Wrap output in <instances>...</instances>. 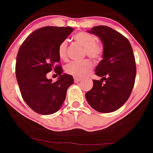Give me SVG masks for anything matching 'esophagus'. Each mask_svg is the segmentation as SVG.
Segmentation results:
<instances>
[{"label": "esophagus", "mask_w": 153, "mask_h": 153, "mask_svg": "<svg viewBox=\"0 0 153 153\" xmlns=\"http://www.w3.org/2000/svg\"><path fill=\"white\" fill-rule=\"evenodd\" d=\"M74 80H75V82H80V81H82V79L76 77V78H74Z\"/></svg>", "instance_id": "1"}]
</instances>
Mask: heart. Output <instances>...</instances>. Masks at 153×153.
Masks as SVG:
<instances>
[{
    "label": "heart",
    "instance_id": "heart-1",
    "mask_svg": "<svg viewBox=\"0 0 153 153\" xmlns=\"http://www.w3.org/2000/svg\"><path fill=\"white\" fill-rule=\"evenodd\" d=\"M73 39L79 45L84 48V55L89 56L95 60H100L104 55L103 44L97 40L95 35L87 32H80L73 36ZM58 56L61 60H68V41L63 40L58 47ZM93 64L89 59L82 61H73L65 65V71L67 74L76 77H84L93 69Z\"/></svg>",
    "mask_w": 153,
    "mask_h": 153
}]
</instances>
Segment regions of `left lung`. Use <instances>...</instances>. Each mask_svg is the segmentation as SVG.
<instances>
[{
  "instance_id": "1",
  "label": "left lung",
  "mask_w": 153,
  "mask_h": 153,
  "mask_svg": "<svg viewBox=\"0 0 153 153\" xmlns=\"http://www.w3.org/2000/svg\"><path fill=\"white\" fill-rule=\"evenodd\" d=\"M88 32L100 38L105 52L95 68V75L102 78L93 80V88L85 93V97L97 111L112 113L126 103L135 85L133 51L128 38L111 27L98 25Z\"/></svg>"
}]
</instances>
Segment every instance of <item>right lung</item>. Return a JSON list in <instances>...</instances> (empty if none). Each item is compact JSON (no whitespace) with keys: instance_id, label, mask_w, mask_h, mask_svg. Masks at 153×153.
<instances>
[{"instance_id":"right-lung-1","label":"right lung","mask_w":153,"mask_h":153,"mask_svg":"<svg viewBox=\"0 0 153 153\" xmlns=\"http://www.w3.org/2000/svg\"><path fill=\"white\" fill-rule=\"evenodd\" d=\"M71 27L45 26L33 32L18 51L16 79L23 99L37 113L51 115L60 109L67 89L74 82L73 76L62 74L58 47L73 32ZM54 69L59 75L53 83L46 75Z\"/></svg>"}]
</instances>
